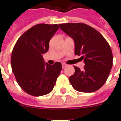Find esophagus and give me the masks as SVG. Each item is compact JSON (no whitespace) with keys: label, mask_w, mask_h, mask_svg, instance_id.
I'll return each mask as SVG.
<instances>
[{"label":"esophagus","mask_w":121,"mask_h":121,"mask_svg":"<svg viewBox=\"0 0 121 121\" xmlns=\"http://www.w3.org/2000/svg\"><path fill=\"white\" fill-rule=\"evenodd\" d=\"M62 68L64 69V68H65L66 66H67V65H66L65 63H62Z\"/></svg>","instance_id":"1"}]
</instances>
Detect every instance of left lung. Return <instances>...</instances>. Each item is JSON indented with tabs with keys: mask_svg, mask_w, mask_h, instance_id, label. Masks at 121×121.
<instances>
[{
	"mask_svg": "<svg viewBox=\"0 0 121 121\" xmlns=\"http://www.w3.org/2000/svg\"><path fill=\"white\" fill-rule=\"evenodd\" d=\"M59 27L74 41L76 55L84 60V70L74 66L69 81L78 91L90 93L105 83L113 66V53L109 43L96 30L82 23L59 24Z\"/></svg>",
	"mask_w": 121,
	"mask_h": 121,
	"instance_id": "left-lung-1",
	"label": "left lung"
}]
</instances>
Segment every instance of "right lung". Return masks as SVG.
Wrapping results in <instances>:
<instances>
[{
    "mask_svg": "<svg viewBox=\"0 0 121 121\" xmlns=\"http://www.w3.org/2000/svg\"><path fill=\"white\" fill-rule=\"evenodd\" d=\"M59 29L57 24L34 26L18 39L11 56V66L17 84L27 94L41 96L52 90L62 65L45 63L43 55L49 47V41Z\"/></svg>",
    "mask_w": 121,
    "mask_h": 121,
    "instance_id": "obj_1",
    "label": "right lung"
}]
</instances>
